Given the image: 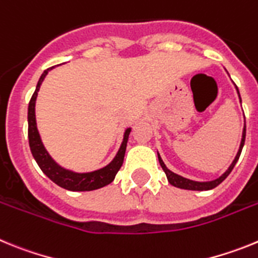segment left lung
Returning a JSON list of instances; mask_svg holds the SVG:
<instances>
[{
	"label": "left lung",
	"instance_id": "1",
	"mask_svg": "<svg viewBox=\"0 0 258 258\" xmlns=\"http://www.w3.org/2000/svg\"><path fill=\"white\" fill-rule=\"evenodd\" d=\"M229 75V74H227ZM235 85V84H234ZM235 89H236V93H238V97H239V101H240L241 103V98H240V93H239L238 90V86L235 85ZM244 142H245V124H244V127H243V133H241V141H240V146H239V150L238 152H236V156L235 159L232 160V163L230 164V166L226 169V172H223L222 174L218 177V178L216 179H212V181H207V182H200V181H192V179H188V178H184V177H182V175L177 174V173H173L172 170H169L168 168H166V165L164 164L163 159H161L160 154L157 152V157H159V163H160L161 168H163V170L165 172L166 174V178H168V182H169L172 186H174V187H178V188H183V190H192V191H207V190H212V188L217 187L218 184L221 183L222 181H225V178H226L227 175L231 173L232 168L235 166V164L238 163L239 160V156H240L241 154V150H243V146H244Z\"/></svg>",
	"mask_w": 258,
	"mask_h": 258
}]
</instances>
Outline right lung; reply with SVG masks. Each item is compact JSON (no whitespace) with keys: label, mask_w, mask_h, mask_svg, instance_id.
I'll return each instance as SVG.
<instances>
[{"label":"right lung","mask_w":258,"mask_h":258,"mask_svg":"<svg viewBox=\"0 0 258 258\" xmlns=\"http://www.w3.org/2000/svg\"><path fill=\"white\" fill-rule=\"evenodd\" d=\"M52 68H47L44 71L38 80L36 90L32 95L28 106V140L31 152L35 157L36 163L38 164L40 169L51 179L54 183H56L60 187L70 191H92L97 190L109 184L115 179L116 173L121 168L122 161H124L125 150H126V143L129 140V134L132 132V127H126L122 137V142L120 145V149L116 152L115 157L109 161L106 166L101 169L93 170V172L79 173L71 169H66L61 165H59L45 149L44 142L41 140L40 132L37 129V121H36V99H37L38 92H40L41 84L44 83L45 77L47 76L49 71Z\"/></svg>","instance_id":"right-lung-1"}]
</instances>
